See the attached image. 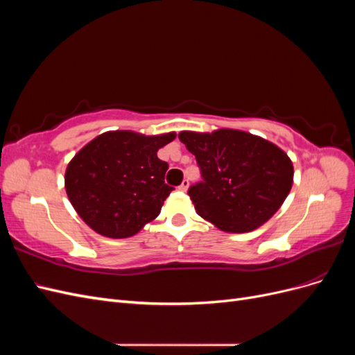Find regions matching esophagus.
<instances>
[{
  "label": "esophagus",
  "mask_w": 355,
  "mask_h": 355,
  "mask_svg": "<svg viewBox=\"0 0 355 355\" xmlns=\"http://www.w3.org/2000/svg\"><path fill=\"white\" fill-rule=\"evenodd\" d=\"M188 187H189V180H188V179H184V180H182V184L179 185V189L185 192V191L188 189Z\"/></svg>",
  "instance_id": "1"
}]
</instances>
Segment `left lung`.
<instances>
[{
  "label": "left lung",
  "mask_w": 355,
  "mask_h": 355,
  "mask_svg": "<svg viewBox=\"0 0 355 355\" xmlns=\"http://www.w3.org/2000/svg\"><path fill=\"white\" fill-rule=\"evenodd\" d=\"M201 179L188 196L201 218L227 232H249L280 209L293 184L292 161L274 144L240 130L179 133Z\"/></svg>",
  "instance_id": "8db88e82"
}]
</instances>
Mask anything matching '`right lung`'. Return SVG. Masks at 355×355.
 Segmentation results:
<instances>
[{
    "label": "right lung",
    "instance_id": "1",
    "mask_svg": "<svg viewBox=\"0 0 355 355\" xmlns=\"http://www.w3.org/2000/svg\"><path fill=\"white\" fill-rule=\"evenodd\" d=\"M175 136L108 132L85 145L65 173L67 194L81 219L111 239L132 237L155 219L173 191L164 182L168 164L157 153Z\"/></svg>",
    "mask_w": 355,
    "mask_h": 355
}]
</instances>
